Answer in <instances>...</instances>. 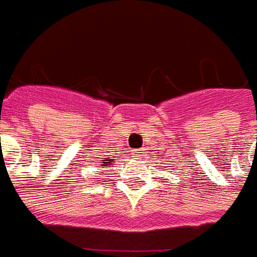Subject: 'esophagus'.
<instances>
[{"instance_id": "esophagus-1", "label": "esophagus", "mask_w": 257, "mask_h": 257, "mask_svg": "<svg viewBox=\"0 0 257 257\" xmlns=\"http://www.w3.org/2000/svg\"><path fill=\"white\" fill-rule=\"evenodd\" d=\"M132 156L134 157V158H141V157H143V151H141V150H133Z\"/></svg>"}]
</instances>
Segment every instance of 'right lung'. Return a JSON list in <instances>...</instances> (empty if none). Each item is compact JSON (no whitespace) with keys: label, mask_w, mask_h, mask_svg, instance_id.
<instances>
[{"label":"right lung","mask_w":257,"mask_h":257,"mask_svg":"<svg viewBox=\"0 0 257 257\" xmlns=\"http://www.w3.org/2000/svg\"><path fill=\"white\" fill-rule=\"evenodd\" d=\"M113 164H114L113 158H106V160H103V163H101V167H103V168H107L108 165H113Z\"/></svg>","instance_id":"right-lung-1"}]
</instances>
